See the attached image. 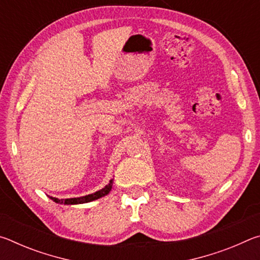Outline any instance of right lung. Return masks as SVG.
<instances>
[{"mask_svg": "<svg viewBox=\"0 0 260 260\" xmlns=\"http://www.w3.org/2000/svg\"><path fill=\"white\" fill-rule=\"evenodd\" d=\"M112 184H113V179H111L109 181V183L105 186L104 188L100 189V190L95 191L93 193H89V195H86V196H81V197H74V199H65V200H59V199H56V197H52L49 196L50 199L56 202V203L58 204H67V205H74V204H83V203H89V202H93L95 200H99L101 197H104L107 196L108 193L111 191L112 189Z\"/></svg>", "mask_w": 260, "mask_h": 260, "instance_id": "right-lung-1", "label": "right lung"}]
</instances>
